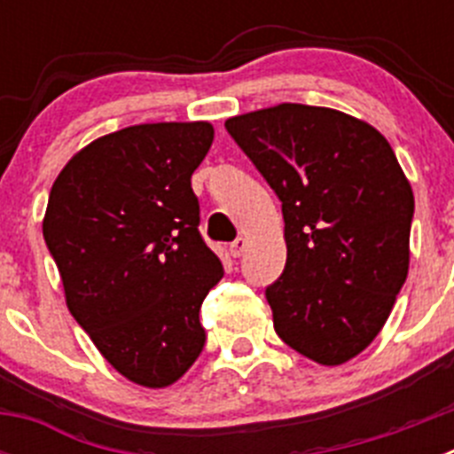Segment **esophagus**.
I'll return each mask as SVG.
<instances>
[{"label": "esophagus", "mask_w": 454, "mask_h": 454, "mask_svg": "<svg viewBox=\"0 0 454 454\" xmlns=\"http://www.w3.org/2000/svg\"><path fill=\"white\" fill-rule=\"evenodd\" d=\"M246 247H247V239H246V236H239V239H236L234 243L230 246L231 256H240L243 252H246Z\"/></svg>", "instance_id": "obj_1"}]
</instances>
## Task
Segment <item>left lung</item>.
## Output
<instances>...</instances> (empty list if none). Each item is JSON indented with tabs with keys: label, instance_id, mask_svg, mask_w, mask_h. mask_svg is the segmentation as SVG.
I'll use <instances>...</instances> for the list:
<instances>
[{
	"label": "left lung",
	"instance_id": "left-lung-1",
	"mask_svg": "<svg viewBox=\"0 0 454 454\" xmlns=\"http://www.w3.org/2000/svg\"><path fill=\"white\" fill-rule=\"evenodd\" d=\"M282 202L279 339L339 366L371 346L407 279L414 192L388 140L334 108L279 104L224 122Z\"/></svg>",
	"mask_w": 454,
	"mask_h": 454
}]
</instances>
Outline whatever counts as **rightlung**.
<instances>
[{
    "label": "right lung",
    "instance_id": "add662e5",
    "mask_svg": "<svg viewBox=\"0 0 454 454\" xmlns=\"http://www.w3.org/2000/svg\"><path fill=\"white\" fill-rule=\"evenodd\" d=\"M211 143L208 122L136 124L72 156L50 191L43 236L67 309L143 387L177 382L207 340L200 307L224 270L191 177Z\"/></svg>",
    "mask_w": 454,
    "mask_h": 454
}]
</instances>
